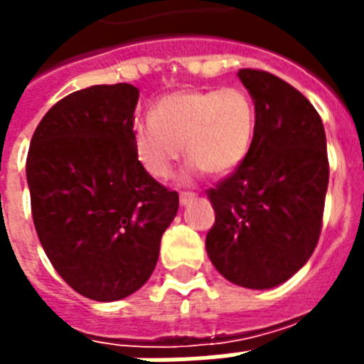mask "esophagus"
I'll use <instances>...</instances> for the list:
<instances>
[{"instance_id":"obj_1","label":"esophagus","mask_w":364,"mask_h":364,"mask_svg":"<svg viewBox=\"0 0 364 364\" xmlns=\"http://www.w3.org/2000/svg\"><path fill=\"white\" fill-rule=\"evenodd\" d=\"M194 198H196V194L194 193H181L179 194V204L187 205V204H191Z\"/></svg>"}]
</instances>
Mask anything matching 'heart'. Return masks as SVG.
Returning <instances> with one entry per match:
<instances>
[{"instance_id": "1", "label": "heart", "mask_w": 364, "mask_h": 364, "mask_svg": "<svg viewBox=\"0 0 364 364\" xmlns=\"http://www.w3.org/2000/svg\"><path fill=\"white\" fill-rule=\"evenodd\" d=\"M257 113L243 88H185L164 94L151 117L134 122L137 160L154 177H168L179 156H191L183 181L205 170L217 176L242 164L253 145Z\"/></svg>"}]
</instances>
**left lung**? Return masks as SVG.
Wrapping results in <instances>:
<instances>
[{
  "label": "left lung",
  "instance_id": "left-lung-1",
  "mask_svg": "<svg viewBox=\"0 0 364 364\" xmlns=\"http://www.w3.org/2000/svg\"><path fill=\"white\" fill-rule=\"evenodd\" d=\"M238 77L257 113L253 145L232 176L208 191L215 225L205 249L228 282L272 289L308 262L321 234L327 137L314 105L289 82L260 70Z\"/></svg>",
  "mask_w": 364,
  "mask_h": 364
}]
</instances>
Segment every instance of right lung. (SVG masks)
Wrapping results in <instances>:
<instances>
[{
    "label": "right lung",
    "mask_w": 364,
    "mask_h": 364,
    "mask_svg": "<svg viewBox=\"0 0 364 364\" xmlns=\"http://www.w3.org/2000/svg\"><path fill=\"white\" fill-rule=\"evenodd\" d=\"M128 82L77 90L53 105L31 137L26 177L48 260L87 299L113 302L153 274L179 196L137 160Z\"/></svg>",
    "instance_id": "add662e5"
}]
</instances>
